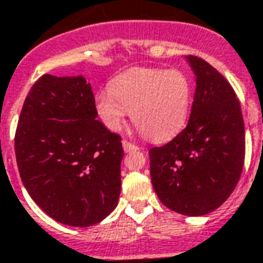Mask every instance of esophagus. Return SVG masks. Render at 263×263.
Returning <instances> with one entry per match:
<instances>
[{"mask_svg": "<svg viewBox=\"0 0 263 263\" xmlns=\"http://www.w3.org/2000/svg\"><path fill=\"white\" fill-rule=\"evenodd\" d=\"M123 147L125 152H135V150H139V147L136 145H134V143H131V142H128L127 139L123 140Z\"/></svg>", "mask_w": 263, "mask_h": 263, "instance_id": "obj_1", "label": "esophagus"}]
</instances>
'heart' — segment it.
<instances>
[{
	"mask_svg": "<svg viewBox=\"0 0 263 263\" xmlns=\"http://www.w3.org/2000/svg\"><path fill=\"white\" fill-rule=\"evenodd\" d=\"M192 85L178 69L134 67L114 77L96 93L95 109L111 131L123 127L131 110L132 121L152 140H167L183 128L190 111Z\"/></svg>",
	"mask_w": 263,
	"mask_h": 263,
	"instance_id": "b5f03b06",
	"label": "heart"
}]
</instances>
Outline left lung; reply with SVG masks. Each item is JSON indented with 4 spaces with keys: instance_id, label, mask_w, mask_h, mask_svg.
<instances>
[{
    "instance_id": "obj_1",
    "label": "left lung",
    "mask_w": 263,
    "mask_h": 263,
    "mask_svg": "<svg viewBox=\"0 0 263 263\" xmlns=\"http://www.w3.org/2000/svg\"><path fill=\"white\" fill-rule=\"evenodd\" d=\"M187 60L196 74L189 121L171 142L149 150L150 178L165 207L200 216L220 207L237 185L246 132L229 81L201 58Z\"/></svg>"
}]
</instances>
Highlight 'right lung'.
Returning a JSON list of instances; mask_svg holds the SVG:
<instances>
[{"instance_id": "1", "label": "right lung", "mask_w": 263, "mask_h": 263, "mask_svg": "<svg viewBox=\"0 0 263 263\" xmlns=\"http://www.w3.org/2000/svg\"><path fill=\"white\" fill-rule=\"evenodd\" d=\"M84 77L44 74L30 88L15 134L16 163L30 197L69 226L99 223L121 189V136L96 120Z\"/></svg>"}]
</instances>
